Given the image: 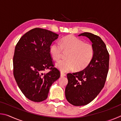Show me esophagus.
I'll list each match as a JSON object with an SVG mask.
<instances>
[{"label":"esophagus","instance_id":"obj_1","mask_svg":"<svg viewBox=\"0 0 121 121\" xmlns=\"http://www.w3.org/2000/svg\"><path fill=\"white\" fill-rule=\"evenodd\" d=\"M60 75H61V77H64V76H66V74H65V73H61Z\"/></svg>","mask_w":121,"mask_h":121}]
</instances>
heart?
<instances>
[{
  "label": "heart",
  "mask_w": 121,
  "mask_h": 121,
  "mask_svg": "<svg viewBox=\"0 0 121 121\" xmlns=\"http://www.w3.org/2000/svg\"><path fill=\"white\" fill-rule=\"evenodd\" d=\"M63 51L68 52L66 56L67 60H61L56 63V67L62 72L72 70L74 68L77 71L84 70L91 62L95 54L91 44L85 43L72 35L63 38L61 44L55 43L51 46V56L56 61L61 58Z\"/></svg>",
  "instance_id": "b5f03b06"
}]
</instances>
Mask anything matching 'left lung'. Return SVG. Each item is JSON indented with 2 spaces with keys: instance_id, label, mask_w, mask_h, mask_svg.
Wrapping results in <instances>:
<instances>
[{
  "instance_id": "obj_1",
  "label": "left lung",
  "mask_w": 121,
  "mask_h": 121,
  "mask_svg": "<svg viewBox=\"0 0 121 121\" xmlns=\"http://www.w3.org/2000/svg\"><path fill=\"white\" fill-rule=\"evenodd\" d=\"M80 36L90 39L95 54L85 69L67 74L68 83L65 89V98L75 106L86 105L95 99L104 87L109 69V53L101 38L90 32H84Z\"/></svg>"
}]
</instances>
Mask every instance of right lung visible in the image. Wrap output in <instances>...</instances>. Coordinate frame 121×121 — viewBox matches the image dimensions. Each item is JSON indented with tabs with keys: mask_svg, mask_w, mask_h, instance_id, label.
Returning a JSON list of instances; mask_svg holds the SVG:
<instances>
[{
	"mask_svg": "<svg viewBox=\"0 0 121 121\" xmlns=\"http://www.w3.org/2000/svg\"><path fill=\"white\" fill-rule=\"evenodd\" d=\"M58 35L36 28L22 36L16 44L13 56V75L25 97L34 102L47 99L52 84L60 77L54 67L50 46ZM50 70L45 74L43 71Z\"/></svg>",
	"mask_w": 121,
	"mask_h": 121,
	"instance_id": "obj_1",
	"label": "right lung"
}]
</instances>
